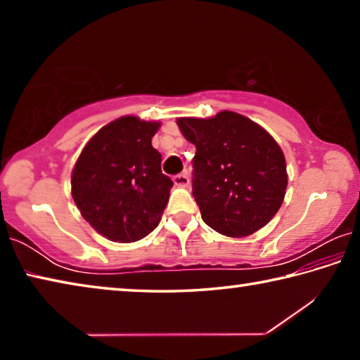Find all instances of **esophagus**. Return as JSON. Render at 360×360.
Instances as JSON below:
<instances>
[{"label": "esophagus", "instance_id": "34e87169", "mask_svg": "<svg viewBox=\"0 0 360 360\" xmlns=\"http://www.w3.org/2000/svg\"><path fill=\"white\" fill-rule=\"evenodd\" d=\"M173 182H174V186H178V187H188V184H191V179H188L187 173H181V174L174 176Z\"/></svg>", "mask_w": 360, "mask_h": 360}]
</instances>
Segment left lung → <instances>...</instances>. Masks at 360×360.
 I'll use <instances>...</instances> for the list:
<instances>
[{
    "label": "left lung",
    "instance_id": "8db88e82",
    "mask_svg": "<svg viewBox=\"0 0 360 360\" xmlns=\"http://www.w3.org/2000/svg\"><path fill=\"white\" fill-rule=\"evenodd\" d=\"M178 125L197 148L192 195L205 224L241 238L270 222L288 187L285 158L275 139L231 111L211 119H179Z\"/></svg>",
    "mask_w": 360,
    "mask_h": 360
}]
</instances>
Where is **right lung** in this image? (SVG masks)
<instances>
[{
  "label": "right lung",
  "instance_id": "obj_1",
  "mask_svg": "<svg viewBox=\"0 0 360 360\" xmlns=\"http://www.w3.org/2000/svg\"><path fill=\"white\" fill-rule=\"evenodd\" d=\"M160 124L133 115L111 122L85 144L71 176L82 217L111 241L148 236L165 211L173 181L152 148Z\"/></svg>",
  "mask_w": 360,
  "mask_h": 360
}]
</instances>
